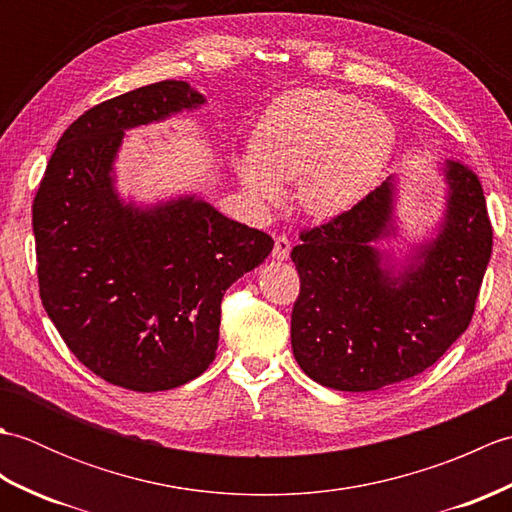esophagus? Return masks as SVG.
<instances>
[{"mask_svg":"<svg viewBox=\"0 0 512 512\" xmlns=\"http://www.w3.org/2000/svg\"><path fill=\"white\" fill-rule=\"evenodd\" d=\"M288 255H290V239L286 235H277L275 246H273V257L284 262V259H288Z\"/></svg>","mask_w":512,"mask_h":512,"instance_id":"1","label":"esophagus"}]
</instances>
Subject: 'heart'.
Listing matches in <instances>:
<instances>
[{"mask_svg":"<svg viewBox=\"0 0 512 512\" xmlns=\"http://www.w3.org/2000/svg\"><path fill=\"white\" fill-rule=\"evenodd\" d=\"M394 149V127L354 94L297 90L270 105L237 173L257 200L275 202L281 184L297 182L303 211L332 217L356 204Z\"/></svg>","mask_w":512,"mask_h":512,"instance_id":"obj_1","label":"heart"}]
</instances>
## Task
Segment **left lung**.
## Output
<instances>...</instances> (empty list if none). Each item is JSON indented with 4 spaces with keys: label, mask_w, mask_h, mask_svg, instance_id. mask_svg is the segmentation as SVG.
Segmentation results:
<instances>
[{
    "label": "left lung",
    "mask_w": 512,
    "mask_h": 512,
    "mask_svg": "<svg viewBox=\"0 0 512 512\" xmlns=\"http://www.w3.org/2000/svg\"><path fill=\"white\" fill-rule=\"evenodd\" d=\"M449 204L422 262L391 277L374 239L391 222V182L350 211L303 228L292 248L299 297L290 339L299 367L339 391H374L418 376L469 328L493 250V226L477 173L447 165Z\"/></svg>",
    "instance_id": "8db88e82"
}]
</instances>
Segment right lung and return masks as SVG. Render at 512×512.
<instances>
[{
  "label": "right lung",
  "mask_w": 512,
  "mask_h": 512,
  "mask_svg": "<svg viewBox=\"0 0 512 512\" xmlns=\"http://www.w3.org/2000/svg\"><path fill=\"white\" fill-rule=\"evenodd\" d=\"M160 81L94 105L65 129L32 202L39 297L79 361L112 385L165 391L213 363L226 288L273 237L195 198L151 211L112 184L123 129L202 105Z\"/></svg>",
  "instance_id": "add662e5"
}]
</instances>
